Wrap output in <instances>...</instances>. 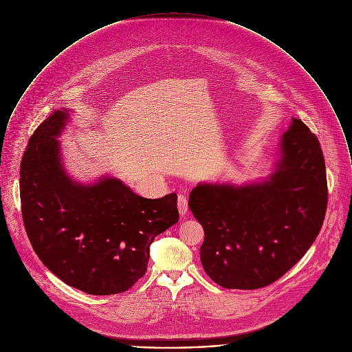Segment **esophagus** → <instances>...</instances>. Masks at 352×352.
Here are the masks:
<instances>
[{"mask_svg": "<svg viewBox=\"0 0 352 352\" xmlns=\"http://www.w3.org/2000/svg\"><path fill=\"white\" fill-rule=\"evenodd\" d=\"M177 207H179V212L182 217L187 215L188 212V201H187V197L180 194L179 195V199H177Z\"/></svg>", "mask_w": 352, "mask_h": 352, "instance_id": "34e87169", "label": "esophagus"}]
</instances>
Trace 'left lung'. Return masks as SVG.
<instances>
[{"instance_id": "8db88e82", "label": "left lung", "mask_w": 352, "mask_h": 352, "mask_svg": "<svg viewBox=\"0 0 352 352\" xmlns=\"http://www.w3.org/2000/svg\"><path fill=\"white\" fill-rule=\"evenodd\" d=\"M275 160L263 180L199 183L190 194L188 206L204 230L201 265L225 289L274 283L301 260L322 226L325 161L301 119H292Z\"/></svg>"}]
</instances>
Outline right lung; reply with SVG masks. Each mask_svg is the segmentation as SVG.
Returning a JSON list of instances; mask_svg holds the SVG:
<instances>
[{
    "instance_id": "add662e5",
    "label": "right lung",
    "mask_w": 352,
    "mask_h": 352,
    "mask_svg": "<svg viewBox=\"0 0 352 352\" xmlns=\"http://www.w3.org/2000/svg\"><path fill=\"white\" fill-rule=\"evenodd\" d=\"M70 109L35 130L20 166L24 226L38 257L66 285L92 296L129 290L148 268L154 239L179 221L177 195L146 199L122 180L76 182L58 138Z\"/></svg>"
}]
</instances>
